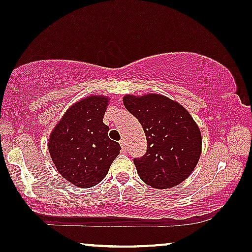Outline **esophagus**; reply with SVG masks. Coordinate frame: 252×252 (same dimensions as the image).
<instances>
[{
	"label": "esophagus",
	"mask_w": 252,
	"mask_h": 252,
	"mask_svg": "<svg viewBox=\"0 0 252 252\" xmlns=\"http://www.w3.org/2000/svg\"><path fill=\"white\" fill-rule=\"evenodd\" d=\"M120 145H121V148H123V150H126L127 144H126V140L125 139H121L120 140Z\"/></svg>",
	"instance_id": "esophagus-1"
}]
</instances>
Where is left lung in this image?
<instances>
[{
	"instance_id": "1",
	"label": "left lung",
	"mask_w": 252,
	"mask_h": 252,
	"mask_svg": "<svg viewBox=\"0 0 252 252\" xmlns=\"http://www.w3.org/2000/svg\"><path fill=\"white\" fill-rule=\"evenodd\" d=\"M126 109L144 129L147 153L134 158L140 179L155 189H169L183 183L201 156L202 137L188 110L161 96L124 97Z\"/></svg>"
}]
</instances>
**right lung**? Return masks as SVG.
<instances>
[{"mask_svg": "<svg viewBox=\"0 0 252 252\" xmlns=\"http://www.w3.org/2000/svg\"><path fill=\"white\" fill-rule=\"evenodd\" d=\"M108 98L91 96L73 104L54 128L49 153L59 173L78 188L97 185L120 153L103 124Z\"/></svg>", "mask_w": 252, "mask_h": 252, "instance_id": "1", "label": "right lung"}]
</instances>
